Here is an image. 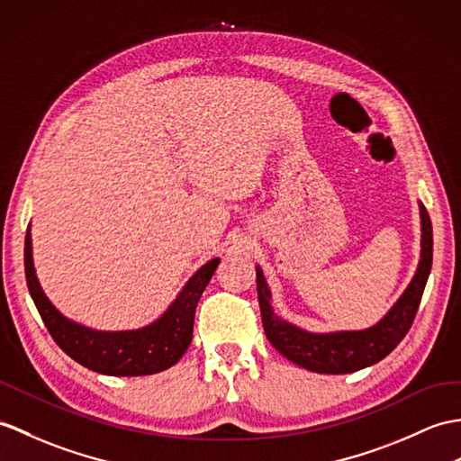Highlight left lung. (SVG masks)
Listing matches in <instances>:
<instances>
[{"label": "left lung", "mask_w": 461, "mask_h": 461, "mask_svg": "<svg viewBox=\"0 0 461 461\" xmlns=\"http://www.w3.org/2000/svg\"><path fill=\"white\" fill-rule=\"evenodd\" d=\"M420 210V259L406 285L387 314L379 322L363 330H334V331H310L281 318L271 306L273 294L267 285L263 269L255 265L257 271V296H259L261 320L267 339L273 348L283 353L296 366L314 373L328 375H344L366 369L373 363L387 357L401 344V339L411 330L412 320L419 310L424 286L432 267V221L422 202Z\"/></svg>", "instance_id": "obj_1"}]
</instances>
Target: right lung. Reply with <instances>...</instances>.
<instances>
[{"mask_svg":"<svg viewBox=\"0 0 461 461\" xmlns=\"http://www.w3.org/2000/svg\"><path fill=\"white\" fill-rule=\"evenodd\" d=\"M218 265L220 257L202 265L165 312L147 326L115 331L94 330L67 318L49 301L37 279L31 223L25 235L27 286L42 322L64 353L102 375L139 377L173 367L190 346L196 304Z\"/></svg>","mask_w":461,"mask_h":461,"instance_id":"obj_1","label":"right lung"}]
</instances>
